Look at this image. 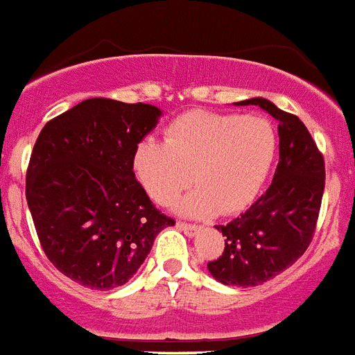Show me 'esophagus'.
<instances>
[{"label":"esophagus","instance_id":"1","mask_svg":"<svg viewBox=\"0 0 355 355\" xmlns=\"http://www.w3.org/2000/svg\"><path fill=\"white\" fill-rule=\"evenodd\" d=\"M178 227H180L184 234H188V236H196L200 231V225L187 224V222H178Z\"/></svg>","mask_w":355,"mask_h":355}]
</instances>
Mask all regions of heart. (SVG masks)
<instances>
[{
    "label": "heart",
    "instance_id": "heart-1",
    "mask_svg": "<svg viewBox=\"0 0 355 355\" xmlns=\"http://www.w3.org/2000/svg\"><path fill=\"white\" fill-rule=\"evenodd\" d=\"M277 131L263 117L192 110L175 117L165 142L146 139L133 156L135 174L158 205L196 183L178 208L188 215H222L247 208L274 167Z\"/></svg>",
    "mask_w": 355,
    "mask_h": 355
}]
</instances>
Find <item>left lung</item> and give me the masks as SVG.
Segmentation results:
<instances>
[{
  "instance_id": "1",
  "label": "left lung",
  "mask_w": 355,
  "mask_h": 355,
  "mask_svg": "<svg viewBox=\"0 0 355 355\" xmlns=\"http://www.w3.org/2000/svg\"><path fill=\"white\" fill-rule=\"evenodd\" d=\"M256 105L279 121V163L274 181L245 213L225 225L220 258L208 263L213 277L227 286H258L274 279L306 252L315 234L325 188V162L297 115L263 97Z\"/></svg>"
}]
</instances>
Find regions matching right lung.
I'll list each match as a JSON object with an SVG mask.
<instances>
[{"mask_svg":"<svg viewBox=\"0 0 355 355\" xmlns=\"http://www.w3.org/2000/svg\"><path fill=\"white\" fill-rule=\"evenodd\" d=\"M162 115L146 103L92 97L42 128L26 200L55 268L90 290L126 284L159 231L174 225L137 181L135 149Z\"/></svg>","mask_w":355,"mask_h":355,"instance_id":"add662e5","label":"right lung"}]
</instances>
